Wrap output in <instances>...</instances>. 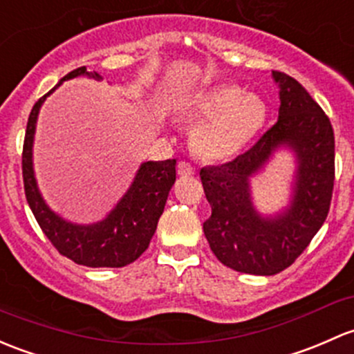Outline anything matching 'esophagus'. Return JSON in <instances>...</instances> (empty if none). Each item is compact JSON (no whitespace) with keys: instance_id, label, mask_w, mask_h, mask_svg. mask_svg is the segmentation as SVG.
<instances>
[{"instance_id":"obj_1","label":"esophagus","mask_w":354,"mask_h":354,"mask_svg":"<svg viewBox=\"0 0 354 354\" xmlns=\"http://www.w3.org/2000/svg\"><path fill=\"white\" fill-rule=\"evenodd\" d=\"M178 174L180 176H192V174H195V166L189 165L188 161H180L178 162Z\"/></svg>"}]
</instances>
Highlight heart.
I'll use <instances>...</instances> for the list:
<instances>
[{"mask_svg": "<svg viewBox=\"0 0 354 354\" xmlns=\"http://www.w3.org/2000/svg\"><path fill=\"white\" fill-rule=\"evenodd\" d=\"M188 117L203 122L193 136L196 152L210 161L232 158L248 146L265 125L268 106L261 96L234 84H221L196 96Z\"/></svg>", "mask_w": 354, "mask_h": 354, "instance_id": "1", "label": "heart"}]
</instances>
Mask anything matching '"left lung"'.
<instances>
[{"mask_svg": "<svg viewBox=\"0 0 354 354\" xmlns=\"http://www.w3.org/2000/svg\"><path fill=\"white\" fill-rule=\"evenodd\" d=\"M280 84L277 124L258 142L222 166L202 167L203 192L212 215L203 222L210 249L222 265L249 274H277L310 244L329 214L334 188V132L329 117L302 84L273 71ZM281 143L297 154L294 198L274 219L261 218L248 195V176Z\"/></svg>", "mask_w": 354, "mask_h": 354, "instance_id": "left-lung-1", "label": "left lung"}]
</instances>
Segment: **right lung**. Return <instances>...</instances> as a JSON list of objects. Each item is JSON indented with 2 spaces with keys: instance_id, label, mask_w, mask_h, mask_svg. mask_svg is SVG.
<instances>
[{
  "instance_id": "right-lung-1",
  "label": "right lung",
  "mask_w": 354,
  "mask_h": 354,
  "mask_svg": "<svg viewBox=\"0 0 354 354\" xmlns=\"http://www.w3.org/2000/svg\"><path fill=\"white\" fill-rule=\"evenodd\" d=\"M83 74L95 80L100 77L96 73H88L83 66L66 74L59 84ZM55 88L44 95L33 105L28 115L24 152H21V173H24L25 196L30 210L52 245L62 256L73 259L77 265L89 268L127 266L146 251L154 236L169 189L176 181V159L144 162L137 171L132 187L105 221L93 225H76L66 222L64 218L55 215L42 200L32 167V144L37 115L44 100Z\"/></svg>"
}]
</instances>
